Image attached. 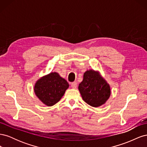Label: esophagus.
<instances>
[{"label":"esophagus","mask_w":147,"mask_h":147,"mask_svg":"<svg viewBox=\"0 0 147 147\" xmlns=\"http://www.w3.org/2000/svg\"><path fill=\"white\" fill-rule=\"evenodd\" d=\"M77 83L76 82H74L71 83V87H72V88L75 89L77 88Z\"/></svg>","instance_id":"esophagus-1"}]
</instances>
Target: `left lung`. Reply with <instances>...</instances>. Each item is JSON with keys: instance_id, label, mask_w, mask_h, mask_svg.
I'll list each match as a JSON object with an SVG mask.
<instances>
[{"instance_id": "left-lung-1", "label": "left lung", "mask_w": 147, "mask_h": 147, "mask_svg": "<svg viewBox=\"0 0 147 147\" xmlns=\"http://www.w3.org/2000/svg\"><path fill=\"white\" fill-rule=\"evenodd\" d=\"M78 90L83 100L90 105L97 107L104 104L110 97V85L98 72L86 71L83 81L79 84Z\"/></svg>"}]
</instances>
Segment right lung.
<instances>
[{
  "label": "right lung",
  "instance_id": "right-lung-1",
  "mask_svg": "<svg viewBox=\"0 0 147 147\" xmlns=\"http://www.w3.org/2000/svg\"><path fill=\"white\" fill-rule=\"evenodd\" d=\"M69 86L64 78L56 72H51L38 80L34 90L35 94L44 104L53 106L60 100Z\"/></svg>",
  "mask_w": 147,
  "mask_h": 147
}]
</instances>
